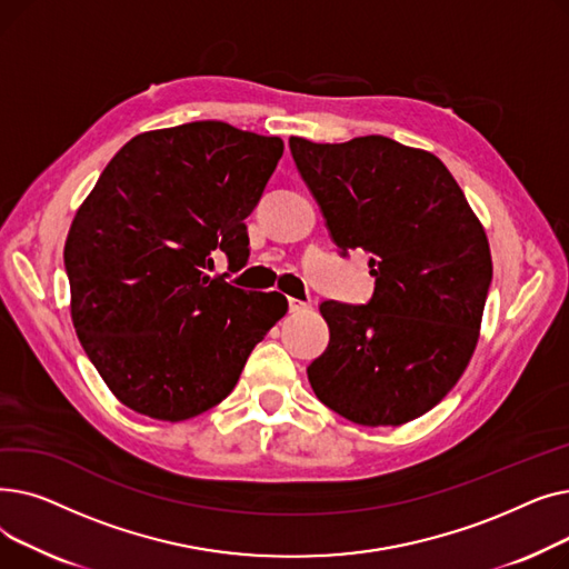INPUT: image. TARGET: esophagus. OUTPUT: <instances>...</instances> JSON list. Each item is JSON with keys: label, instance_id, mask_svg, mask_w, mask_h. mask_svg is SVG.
I'll use <instances>...</instances> for the list:
<instances>
[{"label": "esophagus", "instance_id": "obj_1", "mask_svg": "<svg viewBox=\"0 0 569 569\" xmlns=\"http://www.w3.org/2000/svg\"><path fill=\"white\" fill-rule=\"evenodd\" d=\"M288 309H290L292 313H300V311H307V309H309V302L297 300V297H288Z\"/></svg>", "mask_w": 569, "mask_h": 569}]
</instances>
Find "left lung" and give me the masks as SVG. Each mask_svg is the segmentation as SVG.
I'll return each mask as SVG.
<instances>
[{"mask_svg": "<svg viewBox=\"0 0 569 569\" xmlns=\"http://www.w3.org/2000/svg\"><path fill=\"white\" fill-rule=\"evenodd\" d=\"M288 144L339 253L365 251L376 279L367 305L320 302L330 343L309 382L355 425H406L452 390L475 350L493 277L487 234L422 149L385 136Z\"/></svg>", "mask_w": 569, "mask_h": 569, "instance_id": "obj_1", "label": "left lung"}]
</instances>
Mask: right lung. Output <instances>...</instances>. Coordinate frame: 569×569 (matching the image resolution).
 <instances>
[{
	"mask_svg": "<svg viewBox=\"0 0 569 569\" xmlns=\"http://www.w3.org/2000/svg\"><path fill=\"white\" fill-rule=\"evenodd\" d=\"M283 154L281 138L191 122L131 138L71 223L64 267L78 339L112 395L154 420L221 403L288 309L279 292L209 277L249 260L244 219Z\"/></svg>",
	"mask_w": 569,
	"mask_h": 569,
	"instance_id": "obj_1",
	"label": "right lung"
}]
</instances>
